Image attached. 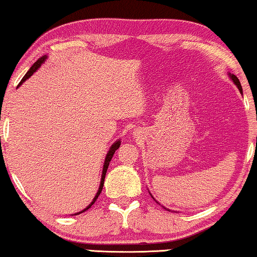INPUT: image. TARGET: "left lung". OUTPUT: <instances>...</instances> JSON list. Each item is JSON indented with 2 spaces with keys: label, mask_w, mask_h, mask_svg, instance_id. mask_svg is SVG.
<instances>
[{
  "label": "left lung",
  "mask_w": 257,
  "mask_h": 257,
  "mask_svg": "<svg viewBox=\"0 0 257 257\" xmlns=\"http://www.w3.org/2000/svg\"><path fill=\"white\" fill-rule=\"evenodd\" d=\"M229 75V77H231V79L233 80V83L235 84L236 86H238V89H239V91H240V93H242V87H241V84H240V80L238 79V77H236L235 75H233V74H228ZM166 209V208H165Z\"/></svg>",
  "instance_id": "obj_1"
}]
</instances>
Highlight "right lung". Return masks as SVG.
Instances as JSON below:
<instances>
[{"label":"right lung","instance_id":"1","mask_svg":"<svg viewBox=\"0 0 257 257\" xmlns=\"http://www.w3.org/2000/svg\"><path fill=\"white\" fill-rule=\"evenodd\" d=\"M46 59H47V56H46V55H45V56H41V57H40V59H39V60H38L36 63H33V66L30 68V70H29L28 72H26V74H25V76H24V77H23V79L21 80V83H19V84H18V86H19V85H22V84H23V83H24L26 79H28V78H30V77H31V76H32V75L34 74V72H36V71L38 70V69H39V67L41 66V64H43V63L45 62V61H46ZM120 145H121V141H120V140H118V141H116V142H115V143H114V144L112 145V147H110V148H109V151H108V152H107V156H106V158H105V163H104V168H102V174H101V180H100V186H99V189H98V191H97V194H95V196H94V198H93V200H92V202L90 203V204H89V205H87V206H86V208H85V209H84V210H82V211H80V212H77V213H75V214H79V213H82V212H84V211H86V210H87V209H90V208H91V206L94 204V202H95V201H97V198H98V196H99V195H100V193H101V190H102V187H104V181H105V177H106V172H107V168H108V165H109L110 160H112V158H113V155H114V152H115V151L117 150V149H118V148H120Z\"/></svg>","mask_w":257,"mask_h":257}]
</instances>
